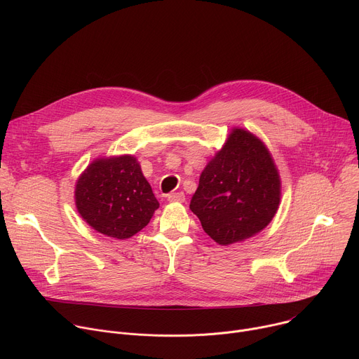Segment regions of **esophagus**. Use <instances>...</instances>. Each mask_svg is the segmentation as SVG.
Listing matches in <instances>:
<instances>
[{
  "label": "esophagus",
  "instance_id": "34e87169",
  "mask_svg": "<svg viewBox=\"0 0 359 359\" xmlns=\"http://www.w3.org/2000/svg\"><path fill=\"white\" fill-rule=\"evenodd\" d=\"M168 200H169V201H179V203H183V201L186 200V197H184V193L176 191V193L168 194Z\"/></svg>",
  "mask_w": 359,
  "mask_h": 359
}]
</instances>
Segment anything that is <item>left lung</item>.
<instances>
[{"instance_id":"left-lung-1","label":"left lung","mask_w":359,"mask_h":359,"mask_svg":"<svg viewBox=\"0 0 359 359\" xmlns=\"http://www.w3.org/2000/svg\"><path fill=\"white\" fill-rule=\"evenodd\" d=\"M280 176L266 146L234 129L200 175L190 210L216 243L229 245L262 231L280 204Z\"/></svg>"}]
</instances>
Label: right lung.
I'll return each instance as SVG.
<instances>
[{
	"label": "right lung",
	"mask_w": 359,
	"mask_h": 359,
	"mask_svg": "<svg viewBox=\"0 0 359 359\" xmlns=\"http://www.w3.org/2000/svg\"><path fill=\"white\" fill-rule=\"evenodd\" d=\"M76 209L96 231L129 238L147 226L159 201L133 156L97 159L76 182Z\"/></svg>",
	"instance_id": "add662e5"
}]
</instances>
